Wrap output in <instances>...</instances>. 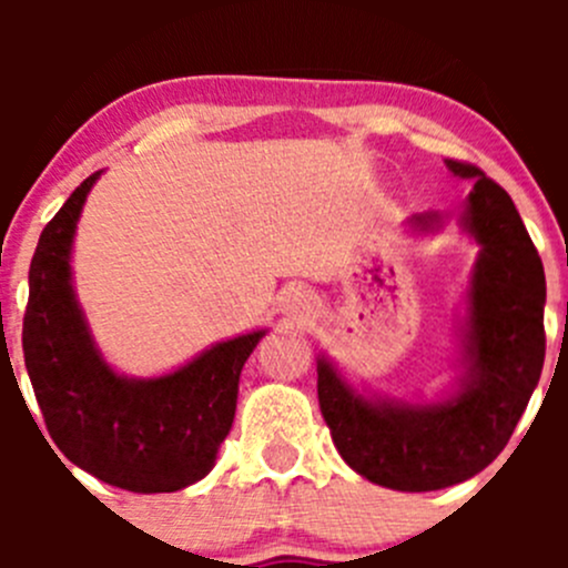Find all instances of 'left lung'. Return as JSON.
<instances>
[{
    "mask_svg": "<svg viewBox=\"0 0 568 568\" xmlns=\"http://www.w3.org/2000/svg\"><path fill=\"white\" fill-rule=\"evenodd\" d=\"M473 178L464 225L480 255L469 288L467 365L462 393L434 406L371 404L318 363V404L343 462L398 491L462 484L500 456L528 406L544 365V266L506 189L475 164L450 159ZM432 225L437 216H415Z\"/></svg>",
    "mask_w": 568,
    "mask_h": 568,
    "instance_id": "left-lung-1",
    "label": "left lung"
}]
</instances>
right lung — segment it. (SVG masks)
I'll return each mask as SVG.
<instances>
[{
	"label": "right lung",
	"mask_w": 568,
	"mask_h": 568,
	"mask_svg": "<svg viewBox=\"0 0 568 568\" xmlns=\"http://www.w3.org/2000/svg\"><path fill=\"white\" fill-rule=\"evenodd\" d=\"M84 178L43 227L30 266L27 374L43 423L68 462L120 489L153 495L205 478L233 426L239 376L263 332L220 343L162 379H123L99 357L71 291L73 227Z\"/></svg>",
	"instance_id": "add662e5"
}]
</instances>
